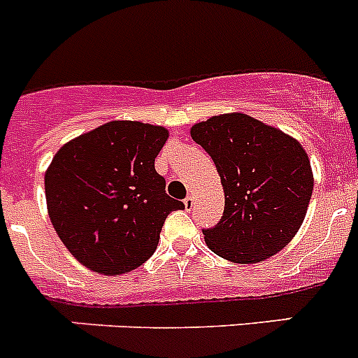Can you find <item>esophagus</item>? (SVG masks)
I'll list each match as a JSON object with an SVG mask.
<instances>
[{"mask_svg": "<svg viewBox=\"0 0 358 358\" xmlns=\"http://www.w3.org/2000/svg\"><path fill=\"white\" fill-rule=\"evenodd\" d=\"M194 201H195L194 195H188V197L185 199V208H186V210H192V208H194Z\"/></svg>", "mask_w": 358, "mask_h": 358, "instance_id": "obj_1", "label": "esophagus"}]
</instances>
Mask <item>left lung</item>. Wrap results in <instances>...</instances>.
I'll return each mask as SVG.
<instances>
[{
	"instance_id": "left-lung-1",
	"label": "left lung",
	"mask_w": 358,
	"mask_h": 358,
	"mask_svg": "<svg viewBox=\"0 0 358 358\" xmlns=\"http://www.w3.org/2000/svg\"><path fill=\"white\" fill-rule=\"evenodd\" d=\"M213 159L224 188L220 222L202 229L208 248L233 264H258L296 236L314 173L292 136L242 113L211 116L189 129Z\"/></svg>"
}]
</instances>
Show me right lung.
<instances>
[{
    "label": "right lung",
    "instance_id": "obj_1",
    "mask_svg": "<svg viewBox=\"0 0 358 358\" xmlns=\"http://www.w3.org/2000/svg\"><path fill=\"white\" fill-rule=\"evenodd\" d=\"M169 131L115 120L59 148L44 173L50 220L84 267L131 273L154 255L164 218L182 210L154 161Z\"/></svg>",
    "mask_w": 358,
    "mask_h": 358
}]
</instances>
